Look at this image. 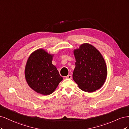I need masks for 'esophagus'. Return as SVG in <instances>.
Listing matches in <instances>:
<instances>
[{
	"instance_id": "1",
	"label": "esophagus",
	"mask_w": 129,
	"mask_h": 129,
	"mask_svg": "<svg viewBox=\"0 0 129 129\" xmlns=\"http://www.w3.org/2000/svg\"><path fill=\"white\" fill-rule=\"evenodd\" d=\"M72 76L71 75H68L66 77V79H72Z\"/></svg>"
}]
</instances>
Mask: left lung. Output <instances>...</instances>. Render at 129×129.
<instances>
[{
  "label": "left lung",
  "mask_w": 129,
  "mask_h": 129,
  "mask_svg": "<svg viewBox=\"0 0 129 129\" xmlns=\"http://www.w3.org/2000/svg\"><path fill=\"white\" fill-rule=\"evenodd\" d=\"M75 68L73 79L85 92H92L103 86L107 76L105 61L99 50L88 43L74 49Z\"/></svg>",
  "instance_id": "obj_1"
}]
</instances>
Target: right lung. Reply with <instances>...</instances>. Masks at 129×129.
<instances>
[{"mask_svg": "<svg viewBox=\"0 0 129 129\" xmlns=\"http://www.w3.org/2000/svg\"><path fill=\"white\" fill-rule=\"evenodd\" d=\"M54 55L44 49L39 48L31 53L27 61L26 81L29 87L38 93L51 94L63 80L56 67L52 64Z\"/></svg>", "mask_w": 129, "mask_h": 129, "instance_id": "right-lung-1", "label": "right lung"}]
</instances>
